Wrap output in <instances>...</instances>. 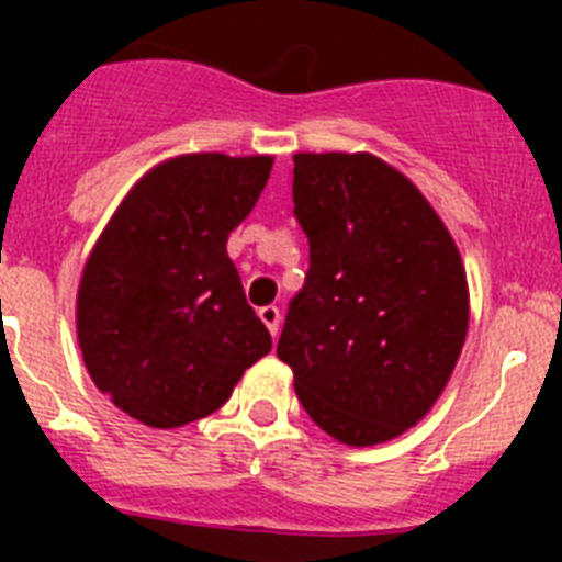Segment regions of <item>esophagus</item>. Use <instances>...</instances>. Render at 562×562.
<instances>
[{"instance_id": "obj_1", "label": "esophagus", "mask_w": 562, "mask_h": 562, "mask_svg": "<svg viewBox=\"0 0 562 562\" xmlns=\"http://www.w3.org/2000/svg\"><path fill=\"white\" fill-rule=\"evenodd\" d=\"M258 317L265 321V326L270 329L272 337H278V329H281V310L276 304H267L258 310Z\"/></svg>"}]
</instances>
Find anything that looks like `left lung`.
Wrapping results in <instances>:
<instances>
[{"label": "left lung", "instance_id": "1", "mask_svg": "<svg viewBox=\"0 0 562 562\" xmlns=\"http://www.w3.org/2000/svg\"><path fill=\"white\" fill-rule=\"evenodd\" d=\"M292 213L310 270L278 357L317 428L380 445L414 428L448 385L467 335V278L448 227L371 154H295Z\"/></svg>", "mask_w": 562, "mask_h": 562}]
</instances>
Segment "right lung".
Segmentation results:
<instances>
[{
	"mask_svg": "<svg viewBox=\"0 0 562 562\" xmlns=\"http://www.w3.org/2000/svg\"><path fill=\"white\" fill-rule=\"evenodd\" d=\"M272 157L186 154L148 171L98 238L78 286V342L98 391L151 428L220 411L272 349L227 236Z\"/></svg>",
	"mask_w": 562,
	"mask_h": 562,
	"instance_id": "right-lung-1",
	"label": "right lung"
}]
</instances>
